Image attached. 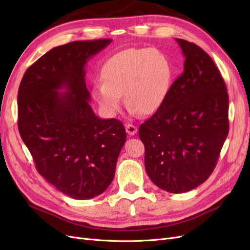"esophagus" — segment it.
<instances>
[{
	"mask_svg": "<svg viewBox=\"0 0 250 250\" xmlns=\"http://www.w3.org/2000/svg\"><path fill=\"white\" fill-rule=\"evenodd\" d=\"M125 130H126V133L129 135V136H134V135H136L137 134V132H138V127L136 126V125H125Z\"/></svg>",
	"mask_w": 250,
	"mask_h": 250,
	"instance_id": "obj_1",
	"label": "esophagus"
}]
</instances>
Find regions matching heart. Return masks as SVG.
<instances>
[{
    "mask_svg": "<svg viewBox=\"0 0 250 250\" xmlns=\"http://www.w3.org/2000/svg\"><path fill=\"white\" fill-rule=\"evenodd\" d=\"M103 83L94 84L93 99L108 115L126 106L139 114L158 110L168 94L171 68L166 57L151 48H128L110 58L102 70Z\"/></svg>",
    "mask_w": 250,
    "mask_h": 250,
    "instance_id": "obj_1",
    "label": "heart"
}]
</instances>
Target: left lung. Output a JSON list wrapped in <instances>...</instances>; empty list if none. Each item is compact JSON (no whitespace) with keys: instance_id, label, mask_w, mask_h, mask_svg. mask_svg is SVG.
Instances as JSON below:
<instances>
[{"instance_id":"left-lung-1","label":"left lung","mask_w":250,"mask_h":250,"mask_svg":"<svg viewBox=\"0 0 250 250\" xmlns=\"http://www.w3.org/2000/svg\"><path fill=\"white\" fill-rule=\"evenodd\" d=\"M186 58L161 107L141 125L145 168L155 185L189 191L212 174L229 132V97L215 62L196 44L176 38Z\"/></svg>"}]
</instances>
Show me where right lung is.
<instances>
[{"instance_id":"add662e5","label":"right lung","mask_w":250,"mask_h":250,"mask_svg":"<svg viewBox=\"0 0 250 250\" xmlns=\"http://www.w3.org/2000/svg\"><path fill=\"white\" fill-rule=\"evenodd\" d=\"M111 42L54 47L30 65L19 86L18 128L37 171L76 200L93 199L109 187L126 139L122 122L95 115L85 83L87 62Z\"/></svg>"}]
</instances>
